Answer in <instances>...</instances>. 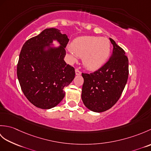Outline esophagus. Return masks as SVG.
Instances as JSON below:
<instances>
[{"label": "esophagus", "instance_id": "1", "mask_svg": "<svg viewBox=\"0 0 151 151\" xmlns=\"http://www.w3.org/2000/svg\"><path fill=\"white\" fill-rule=\"evenodd\" d=\"M75 73H76V75H81L82 74L81 70H79L78 69H75Z\"/></svg>", "mask_w": 151, "mask_h": 151}]
</instances>
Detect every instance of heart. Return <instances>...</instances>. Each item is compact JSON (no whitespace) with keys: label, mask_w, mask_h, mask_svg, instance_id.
Here are the masks:
<instances>
[{"label":"heart","mask_w":151,"mask_h":151,"mask_svg":"<svg viewBox=\"0 0 151 151\" xmlns=\"http://www.w3.org/2000/svg\"><path fill=\"white\" fill-rule=\"evenodd\" d=\"M70 49L77 56H82L83 63L86 68L96 70L107 62L111 47L106 37L84 36L74 40Z\"/></svg>","instance_id":"b5f03b06"}]
</instances>
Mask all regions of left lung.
Returning a JSON list of instances; mask_svg holds the SVG:
<instances>
[{"mask_svg": "<svg viewBox=\"0 0 151 151\" xmlns=\"http://www.w3.org/2000/svg\"><path fill=\"white\" fill-rule=\"evenodd\" d=\"M113 53L100 69L82 73V100L86 108L95 112L111 108L119 99L129 76V60L124 50L110 38Z\"/></svg>", "mask_w": 151, "mask_h": 151, "instance_id": "8db88e82", "label": "left lung"}]
</instances>
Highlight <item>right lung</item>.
Listing matches in <instances>:
<instances>
[{"mask_svg":"<svg viewBox=\"0 0 151 151\" xmlns=\"http://www.w3.org/2000/svg\"><path fill=\"white\" fill-rule=\"evenodd\" d=\"M69 40L67 35L57 28H46L22 46L17 63V78L25 97L35 106L55 107L65 97L63 88L75 78V69L63 60ZM53 40L60 45L53 47Z\"/></svg>","mask_w":151,"mask_h":151,"instance_id":"add662e5","label":"right lung"}]
</instances>
